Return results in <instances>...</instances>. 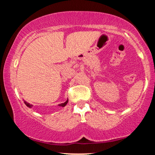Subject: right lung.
Listing matches in <instances>:
<instances>
[{
  "label": "right lung",
  "mask_w": 155,
  "mask_h": 155,
  "mask_svg": "<svg viewBox=\"0 0 155 155\" xmlns=\"http://www.w3.org/2000/svg\"><path fill=\"white\" fill-rule=\"evenodd\" d=\"M23 101H24V100H23ZM68 99H67V101L65 102V103H61V104H58V106H59V107H64L65 105H66L67 104V103H68ZM24 103H25V104H26V105H27L28 107H29V108H31V107H33V104H30V103H27V101H24Z\"/></svg>",
  "instance_id": "right-lung-1"
}]
</instances>
